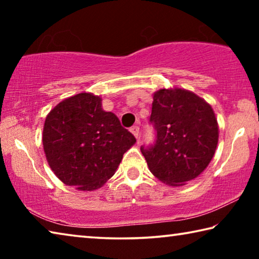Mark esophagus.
Masks as SVG:
<instances>
[{
    "label": "esophagus",
    "instance_id": "1",
    "mask_svg": "<svg viewBox=\"0 0 259 259\" xmlns=\"http://www.w3.org/2000/svg\"><path fill=\"white\" fill-rule=\"evenodd\" d=\"M130 131H131V133H133V135L135 136L136 138H138V136H139V126H138V125H134V126H131V128H130Z\"/></svg>",
    "mask_w": 259,
    "mask_h": 259
}]
</instances>
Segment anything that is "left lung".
<instances>
[{"label":"left lung","mask_w":259,"mask_h":259,"mask_svg":"<svg viewBox=\"0 0 259 259\" xmlns=\"http://www.w3.org/2000/svg\"><path fill=\"white\" fill-rule=\"evenodd\" d=\"M150 123L155 140L140 151L159 181L184 185L207 168L217 147L218 124L202 98L184 89L156 91Z\"/></svg>","instance_id":"8db88e82"}]
</instances>
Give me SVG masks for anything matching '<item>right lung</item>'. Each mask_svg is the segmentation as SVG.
I'll use <instances>...</instances> for the list:
<instances>
[{
	"label": "right lung",
	"mask_w": 259,
	"mask_h": 259,
	"mask_svg": "<svg viewBox=\"0 0 259 259\" xmlns=\"http://www.w3.org/2000/svg\"><path fill=\"white\" fill-rule=\"evenodd\" d=\"M43 148L61 182L81 191L102 187L136 143L98 96L82 93L63 100L48 114Z\"/></svg>",
	"instance_id": "1"
}]
</instances>
